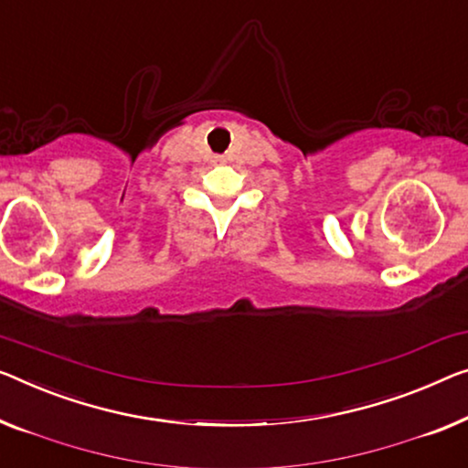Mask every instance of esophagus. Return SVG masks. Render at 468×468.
<instances>
[{
    "label": "esophagus",
    "instance_id": "esophagus-1",
    "mask_svg": "<svg viewBox=\"0 0 468 468\" xmlns=\"http://www.w3.org/2000/svg\"><path fill=\"white\" fill-rule=\"evenodd\" d=\"M214 164H225V157H222V155H216V157H214Z\"/></svg>",
    "mask_w": 468,
    "mask_h": 468
}]
</instances>
